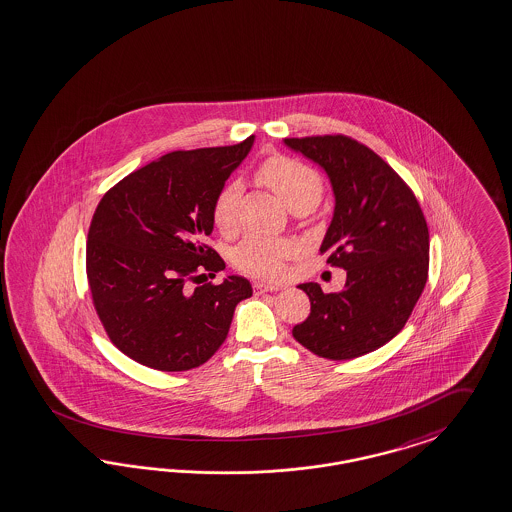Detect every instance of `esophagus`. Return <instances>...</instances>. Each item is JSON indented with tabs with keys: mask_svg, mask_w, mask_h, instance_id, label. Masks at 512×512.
<instances>
[{
	"mask_svg": "<svg viewBox=\"0 0 512 512\" xmlns=\"http://www.w3.org/2000/svg\"><path fill=\"white\" fill-rule=\"evenodd\" d=\"M252 288H254L256 294H264V292H277L281 286H277V284L254 283Z\"/></svg>",
	"mask_w": 512,
	"mask_h": 512,
	"instance_id": "1",
	"label": "esophagus"
}]
</instances>
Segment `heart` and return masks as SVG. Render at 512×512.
Masks as SVG:
<instances>
[{"label":"heart","instance_id":"b5f03b06","mask_svg":"<svg viewBox=\"0 0 512 512\" xmlns=\"http://www.w3.org/2000/svg\"><path fill=\"white\" fill-rule=\"evenodd\" d=\"M258 180L275 191L290 210L303 205H317L321 201L322 180L319 172L296 159L275 155L260 165ZM241 186L228 184L212 203V224L222 235H233L239 229ZM290 245L284 241L247 237L233 250V264L243 273L260 279H277L283 269V260L290 254Z\"/></svg>","mask_w":512,"mask_h":512}]
</instances>
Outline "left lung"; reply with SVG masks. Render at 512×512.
Masks as SVG:
<instances>
[{
    "label": "left lung",
    "instance_id": "8db88e82",
    "mask_svg": "<svg viewBox=\"0 0 512 512\" xmlns=\"http://www.w3.org/2000/svg\"><path fill=\"white\" fill-rule=\"evenodd\" d=\"M284 144L330 178L336 207L321 252L347 271L341 292L300 284L311 313L292 336L322 359L376 351L404 328L427 283L429 229L416 195L378 153L349 136L284 138Z\"/></svg>",
    "mask_w": 512,
    "mask_h": 512
}]
</instances>
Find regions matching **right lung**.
<instances>
[{
	"label": "right lung",
	"mask_w": 512,
	"mask_h": 512,
	"mask_svg": "<svg viewBox=\"0 0 512 512\" xmlns=\"http://www.w3.org/2000/svg\"><path fill=\"white\" fill-rule=\"evenodd\" d=\"M235 146L172 152L131 172L98 203L87 237V279L108 338L161 372L205 364L228 338L245 277L197 283L226 264L207 247L212 203L247 157ZM199 284V283H197Z\"/></svg>",
	"instance_id": "right-lung-1"
}]
</instances>
